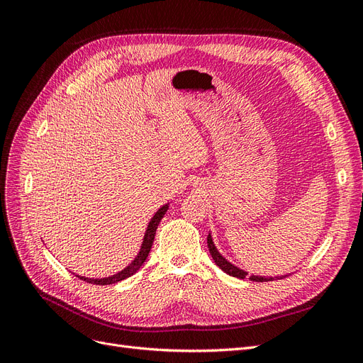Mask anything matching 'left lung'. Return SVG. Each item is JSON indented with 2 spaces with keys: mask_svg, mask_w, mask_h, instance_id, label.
I'll list each match as a JSON object with an SVG mask.
<instances>
[{
  "mask_svg": "<svg viewBox=\"0 0 363 363\" xmlns=\"http://www.w3.org/2000/svg\"><path fill=\"white\" fill-rule=\"evenodd\" d=\"M207 247H208V251H211V256H212V259L215 260L216 265H218L219 268H221L225 274H228V276L236 277V279H245V277H248V272H247V271L235 267L233 263H230V262L221 255V252L218 251V248H216L215 244H213V239H212V235H211V233L207 235ZM283 277H284V276H283ZM248 279H250L251 281H271V280H274V277H262V276H250ZM276 279H277V277H276Z\"/></svg>",
  "mask_w": 363,
  "mask_h": 363,
  "instance_id": "8db88e82",
  "label": "left lung"
}]
</instances>
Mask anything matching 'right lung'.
I'll use <instances>...</instances> for the list:
<instances>
[{
  "label": "right lung",
  "mask_w": 363,
  "mask_h": 363,
  "mask_svg": "<svg viewBox=\"0 0 363 363\" xmlns=\"http://www.w3.org/2000/svg\"><path fill=\"white\" fill-rule=\"evenodd\" d=\"M168 207H169V203L162 206V207L159 208V211L155 213V216L151 218V221L148 223V227H147V230H145L144 239H142V244H140L138 256L128 263V267H125L124 269H121L119 272L113 274V276L103 277V279H91V277L79 276V274H75V276L79 277L80 280H84V281H87V283H94V284H100V286H104V284L118 283V281H121V280L128 279L130 276H133V274L138 272V269H139L142 265H144V262L147 260V257H148V255H150L151 245H152V240H155V236H156V230H157V227H159V223L162 221V218L164 216V213H167Z\"/></svg>",
  "instance_id": "right-lung-1"
}]
</instances>
